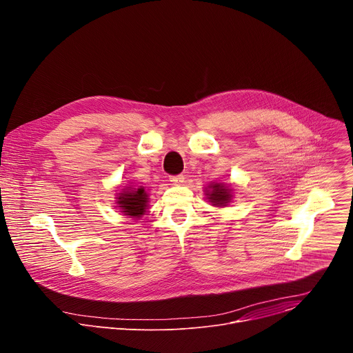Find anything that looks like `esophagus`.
I'll list each match as a JSON object with an SVG mask.
<instances>
[{"label": "esophagus", "instance_id": "esophagus-1", "mask_svg": "<svg viewBox=\"0 0 353 353\" xmlns=\"http://www.w3.org/2000/svg\"><path fill=\"white\" fill-rule=\"evenodd\" d=\"M170 181L173 184H183L184 183V176L183 174H177V176H172Z\"/></svg>", "mask_w": 353, "mask_h": 353}]
</instances>
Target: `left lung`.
<instances>
[{
    "mask_svg": "<svg viewBox=\"0 0 353 353\" xmlns=\"http://www.w3.org/2000/svg\"><path fill=\"white\" fill-rule=\"evenodd\" d=\"M205 195L212 205L226 207L232 199V188H228L222 183H211L205 190Z\"/></svg>",
    "mask_w": 353,
    "mask_h": 353,
    "instance_id": "obj_1",
    "label": "left lung"
}]
</instances>
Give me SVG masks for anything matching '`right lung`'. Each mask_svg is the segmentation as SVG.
<instances>
[{
	"mask_svg": "<svg viewBox=\"0 0 353 353\" xmlns=\"http://www.w3.org/2000/svg\"><path fill=\"white\" fill-rule=\"evenodd\" d=\"M148 194L143 187H127L117 196V205L128 218H141L148 208Z\"/></svg>",
	"mask_w": 353,
	"mask_h": 353,
	"instance_id": "1",
	"label": "right lung"
}]
</instances>
